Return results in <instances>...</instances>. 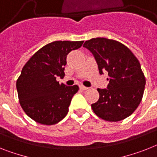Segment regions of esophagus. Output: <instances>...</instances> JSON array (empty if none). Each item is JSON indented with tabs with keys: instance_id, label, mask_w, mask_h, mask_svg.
<instances>
[{
	"instance_id": "obj_1",
	"label": "esophagus",
	"mask_w": 157,
	"mask_h": 157,
	"mask_svg": "<svg viewBox=\"0 0 157 157\" xmlns=\"http://www.w3.org/2000/svg\"><path fill=\"white\" fill-rule=\"evenodd\" d=\"M80 89H82V90H87L89 88H88V87L84 86V85H80Z\"/></svg>"
}]
</instances>
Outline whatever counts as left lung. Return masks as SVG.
Wrapping results in <instances>:
<instances>
[{
	"label": "left lung",
	"mask_w": 157,
	"mask_h": 157,
	"mask_svg": "<svg viewBox=\"0 0 157 157\" xmlns=\"http://www.w3.org/2000/svg\"><path fill=\"white\" fill-rule=\"evenodd\" d=\"M83 47L93 53L100 74L109 72L107 89H97L100 98L91 105L95 114L113 122L129 117L141 101L146 83L139 60L125 45L107 38H93Z\"/></svg>",
	"instance_id": "8db88e82"
}]
</instances>
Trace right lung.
Returning <instances> with one entry per match:
<instances>
[{
  "instance_id": "obj_1",
  "label": "right lung",
  "mask_w": 157,
  "mask_h": 157,
  "mask_svg": "<svg viewBox=\"0 0 157 157\" xmlns=\"http://www.w3.org/2000/svg\"><path fill=\"white\" fill-rule=\"evenodd\" d=\"M81 41L59 40L39 49L25 64L17 81L21 106L37 123L52 125L64 119L77 85H60L56 77L64 76L67 55L81 48Z\"/></svg>"
}]
</instances>
